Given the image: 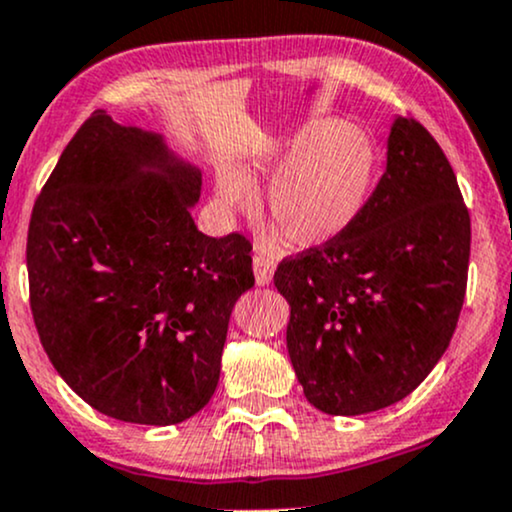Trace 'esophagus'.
<instances>
[{
	"label": "esophagus",
	"mask_w": 512,
	"mask_h": 512,
	"mask_svg": "<svg viewBox=\"0 0 512 512\" xmlns=\"http://www.w3.org/2000/svg\"><path fill=\"white\" fill-rule=\"evenodd\" d=\"M252 269H255L257 286H264V284H269V281H272L276 262L269 255H262V252H257V255L252 257Z\"/></svg>",
	"instance_id": "esophagus-1"
}]
</instances>
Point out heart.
Returning a JSON list of instances; mask_svg holds the SVG:
<instances>
[{"label": "heart", "mask_w": 512, "mask_h": 512, "mask_svg": "<svg viewBox=\"0 0 512 512\" xmlns=\"http://www.w3.org/2000/svg\"><path fill=\"white\" fill-rule=\"evenodd\" d=\"M272 173L267 216L291 245L313 248L337 238L363 209L378 173V151L354 125L310 122L267 166H255L248 175L223 168L219 197L228 207L248 209L257 199L252 180Z\"/></svg>", "instance_id": "1"}]
</instances>
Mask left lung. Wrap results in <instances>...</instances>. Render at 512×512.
Masks as SVG:
<instances>
[{
	"label": "left lung",
	"instance_id": "8db88e82",
	"mask_svg": "<svg viewBox=\"0 0 512 512\" xmlns=\"http://www.w3.org/2000/svg\"><path fill=\"white\" fill-rule=\"evenodd\" d=\"M472 223L431 132L397 117L387 168L337 238L284 257L286 346L303 395L332 416L390 407L448 349L467 291Z\"/></svg>",
	"mask_w": 512,
	"mask_h": 512
}]
</instances>
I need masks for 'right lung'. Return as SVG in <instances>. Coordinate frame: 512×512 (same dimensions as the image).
Segmentation results:
<instances>
[{"label": "right lung", "instance_id": "add662e5", "mask_svg": "<svg viewBox=\"0 0 512 512\" xmlns=\"http://www.w3.org/2000/svg\"><path fill=\"white\" fill-rule=\"evenodd\" d=\"M202 173L96 110L35 199L26 264L40 344L105 416L170 426L214 395L250 240L192 221Z\"/></svg>", "mask_w": 512, "mask_h": 512}]
</instances>
